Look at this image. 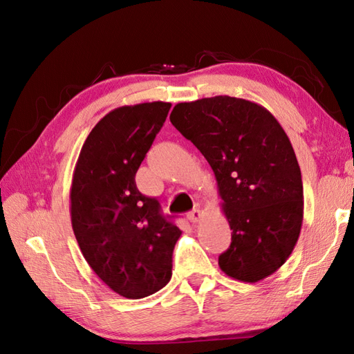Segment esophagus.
Segmentation results:
<instances>
[{
    "label": "esophagus",
    "mask_w": 354,
    "mask_h": 354,
    "mask_svg": "<svg viewBox=\"0 0 354 354\" xmlns=\"http://www.w3.org/2000/svg\"><path fill=\"white\" fill-rule=\"evenodd\" d=\"M187 218H189V221L190 223H198L201 218H202V212L199 211V209H194V211H190L189 214H187Z\"/></svg>",
    "instance_id": "obj_1"
}]
</instances>
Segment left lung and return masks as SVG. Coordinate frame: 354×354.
<instances>
[{"label":"left lung","instance_id":"1","mask_svg":"<svg viewBox=\"0 0 354 354\" xmlns=\"http://www.w3.org/2000/svg\"><path fill=\"white\" fill-rule=\"evenodd\" d=\"M169 121L216 174L232 230L220 269L259 282L291 255L303 224V180L291 142L276 118L254 102L216 95L178 103Z\"/></svg>","mask_w":354,"mask_h":354}]
</instances>
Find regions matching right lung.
Instances as JSON below:
<instances>
[{
    "mask_svg": "<svg viewBox=\"0 0 354 354\" xmlns=\"http://www.w3.org/2000/svg\"><path fill=\"white\" fill-rule=\"evenodd\" d=\"M171 103L116 108L84 142L71 187V220L84 259L112 291L138 299L171 279L181 230L136 173L162 128Z\"/></svg>",
    "mask_w": 354,
    "mask_h": 354,
    "instance_id": "obj_1",
    "label": "right lung"
}]
</instances>
